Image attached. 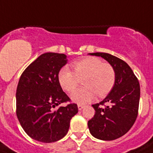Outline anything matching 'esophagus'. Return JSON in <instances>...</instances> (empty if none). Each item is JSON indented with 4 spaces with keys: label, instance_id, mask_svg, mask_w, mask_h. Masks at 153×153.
Listing matches in <instances>:
<instances>
[{
    "label": "esophagus",
    "instance_id": "esophagus-1",
    "mask_svg": "<svg viewBox=\"0 0 153 153\" xmlns=\"http://www.w3.org/2000/svg\"><path fill=\"white\" fill-rule=\"evenodd\" d=\"M78 108H79V110H82L84 108V105L82 104H78Z\"/></svg>",
    "mask_w": 153,
    "mask_h": 153
}]
</instances>
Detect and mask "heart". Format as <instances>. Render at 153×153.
Returning <instances> with one entry per match:
<instances>
[{
  "label": "heart",
  "mask_w": 153,
  "mask_h": 153,
  "mask_svg": "<svg viewBox=\"0 0 153 153\" xmlns=\"http://www.w3.org/2000/svg\"><path fill=\"white\" fill-rule=\"evenodd\" d=\"M72 71L63 67L59 73V82L62 88L67 92L75 90L81 79L85 85L72 93V101L85 104L98 96L103 98L112 91L116 74L114 67L97 57L88 56L73 62Z\"/></svg>",
  "instance_id": "1"
}]
</instances>
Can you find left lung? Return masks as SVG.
Segmentation results:
<instances>
[{
    "label": "left lung",
    "mask_w": 153,
    "mask_h": 153,
    "mask_svg": "<svg viewBox=\"0 0 153 153\" xmlns=\"http://www.w3.org/2000/svg\"><path fill=\"white\" fill-rule=\"evenodd\" d=\"M89 55L101 56L106 60L114 67L116 80L112 91L105 99L92 105L95 114L88 121V128L91 135L97 139L115 140L125 135L137 119L140 102V84L133 70L121 59L103 52Z\"/></svg>",
    "instance_id": "1"
}]
</instances>
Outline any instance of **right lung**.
<instances>
[{"label":"right lung","instance_id":"1","mask_svg":"<svg viewBox=\"0 0 153 153\" xmlns=\"http://www.w3.org/2000/svg\"><path fill=\"white\" fill-rule=\"evenodd\" d=\"M67 55L48 52L39 55L23 72L16 89V116L24 130L33 140L51 143L64 137L71 119L78 113L59 82Z\"/></svg>","mask_w":153,"mask_h":153}]
</instances>
